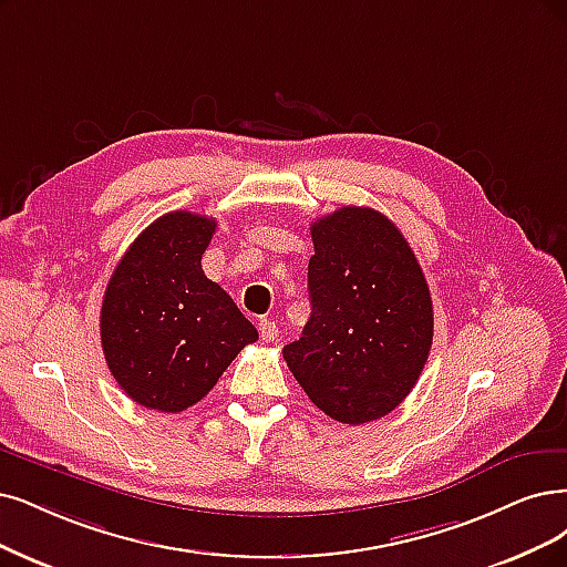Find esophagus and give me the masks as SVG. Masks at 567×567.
Returning <instances> with one entry per match:
<instances>
[{
  "mask_svg": "<svg viewBox=\"0 0 567 567\" xmlns=\"http://www.w3.org/2000/svg\"><path fill=\"white\" fill-rule=\"evenodd\" d=\"M259 337H261L264 341H272V339L278 337V324L272 322L270 318L259 320Z\"/></svg>",
  "mask_w": 567,
  "mask_h": 567,
  "instance_id": "34e87169",
  "label": "esophagus"
}]
</instances>
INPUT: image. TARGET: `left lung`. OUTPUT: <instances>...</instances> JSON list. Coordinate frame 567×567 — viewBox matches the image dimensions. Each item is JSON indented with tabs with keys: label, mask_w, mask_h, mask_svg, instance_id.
I'll use <instances>...</instances> for the list:
<instances>
[{
	"label": "left lung",
	"mask_w": 567,
	"mask_h": 567,
	"mask_svg": "<svg viewBox=\"0 0 567 567\" xmlns=\"http://www.w3.org/2000/svg\"><path fill=\"white\" fill-rule=\"evenodd\" d=\"M310 320L282 358L310 402L346 425L379 421L413 390L432 348V297L402 230L346 205L310 224Z\"/></svg>",
	"instance_id": "8db88e82"
}]
</instances>
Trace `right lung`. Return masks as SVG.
Here are the masks:
<instances>
[{
    "mask_svg": "<svg viewBox=\"0 0 567 567\" xmlns=\"http://www.w3.org/2000/svg\"><path fill=\"white\" fill-rule=\"evenodd\" d=\"M217 221L175 209L146 226L114 268L100 310L102 352L144 409L179 413L215 388L259 333L200 259Z\"/></svg>",
    "mask_w": 567,
    "mask_h": 567,
    "instance_id": "right-lung-1",
    "label": "right lung"
}]
</instances>
